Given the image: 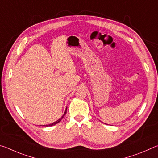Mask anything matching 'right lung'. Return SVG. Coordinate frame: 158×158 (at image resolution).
Masks as SVG:
<instances>
[{"label":"right lung","instance_id":"add662e5","mask_svg":"<svg viewBox=\"0 0 158 158\" xmlns=\"http://www.w3.org/2000/svg\"><path fill=\"white\" fill-rule=\"evenodd\" d=\"M66 112H67V109H66V110H65V113H64V114L63 115V116L60 118H59L58 120V121H56V122H54V123H52V124H49V125H43V126H47V127H48V126H52V125H56V124H57V123H59L61 120H62L63 118V117L65 116V114H66Z\"/></svg>","mask_w":158,"mask_h":158}]
</instances>
